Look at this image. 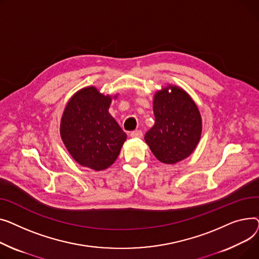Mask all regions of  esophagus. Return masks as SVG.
Masks as SVG:
<instances>
[{
  "label": "esophagus",
  "mask_w": 259,
  "mask_h": 259,
  "mask_svg": "<svg viewBox=\"0 0 259 259\" xmlns=\"http://www.w3.org/2000/svg\"><path fill=\"white\" fill-rule=\"evenodd\" d=\"M143 133L141 131H134L131 133L132 138H142Z\"/></svg>",
  "instance_id": "esophagus-1"
}]
</instances>
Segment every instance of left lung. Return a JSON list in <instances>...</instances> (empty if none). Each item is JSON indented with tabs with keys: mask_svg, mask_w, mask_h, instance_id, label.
I'll list each match as a JSON object with an SVG mask.
<instances>
[{
	"mask_svg": "<svg viewBox=\"0 0 259 259\" xmlns=\"http://www.w3.org/2000/svg\"><path fill=\"white\" fill-rule=\"evenodd\" d=\"M155 124L146 134L145 142L162 163L176 164L188 158L199 144L202 116L184 89L167 84L154 95Z\"/></svg>",
	"mask_w": 259,
	"mask_h": 259,
	"instance_id": "1",
	"label": "left lung"
}]
</instances>
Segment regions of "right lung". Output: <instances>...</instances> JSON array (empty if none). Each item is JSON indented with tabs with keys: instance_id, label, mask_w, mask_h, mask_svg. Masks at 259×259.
Instances as JSON below:
<instances>
[{
	"instance_id": "add662e5",
	"label": "right lung",
	"mask_w": 259,
	"mask_h": 259,
	"mask_svg": "<svg viewBox=\"0 0 259 259\" xmlns=\"http://www.w3.org/2000/svg\"><path fill=\"white\" fill-rule=\"evenodd\" d=\"M117 96L103 95L91 85L69 99L59 132L69 154L79 165L99 171L118 158L127 136L109 113Z\"/></svg>"
}]
</instances>
